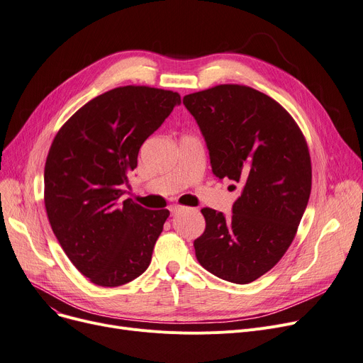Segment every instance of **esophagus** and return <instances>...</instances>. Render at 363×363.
Instances as JSON below:
<instances>
[{
	"instance_id": "34e87169",
	"label": "esophagus",
	"mask_w": 363,
	"mask_h": 363,
	"mask_svg": "<svg viewBox=\"0 0 363 363\" xmlns=\"http://www.w3.org/2000/svg\"><path fill=\"white\" fill-rule=\"evenodd\" d=\"M181 211H184V207H182V206H178V204H175V206H172V207H170V215H177V213H179Z\"/></svg>"
}]
</instances>
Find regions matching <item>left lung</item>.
Wrapping results in <instances>:
<instances>
[{
  "label": "left lung",
  "mask_w": 363,
  "mask_h": 363,
  "mask_svg": "<svg viewBox=\"0 0 363 363\" xmlns=\"http://www.w3.org/2000/svg\"><path fill=\"white\" fill-rule=\"evenodd\" d=\"M184 106L201 130L216 178L241 188L231 218L201 208L206 231L194 241L197 260L220 279L253 282L287 252L306 211L312 188L306 140L287 110L250 86L188 94Z\"/></svg>",
  "instance_id": "8db88e82"
}]
</instances>
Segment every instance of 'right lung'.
<instances>
[{"label": "right lung", "mask_w": 363, "mask_h": 363, "mask_svg": "<svg viewBox=\"0 0 363 363\" xmlns=\"http://www.w3.org/2000/svg\"><path fill=\"white\" fill-rule=\"evenodd\" d=\"M178 92L121 86L88 101L57 132L44 170L52 233L82 275L101 287L138 278L169 211L122 200L138 151L175 106Z\"/></svg>", "instance_id": "obj_1"}]
</instances>
